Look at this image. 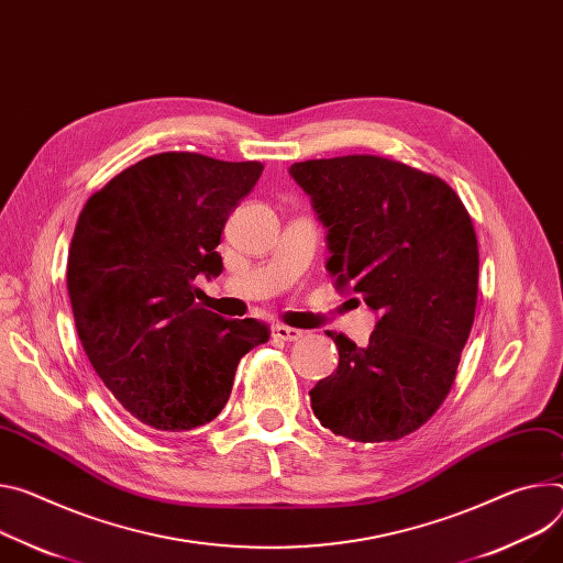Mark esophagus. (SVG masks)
I'll return each instance as SVG.
<instances>
[{"mask_svg":"<svg viewBox=\"0 0 563 563\" xmlns=\"http://www.w3.org/2000/svg\"><path fill=\"white\" fill-rule=\"evenodd\" d=\"M272 332H274L276 339H283V341H298V339L302 336V330L289 328V325H283V323H276V325L272 328Z\"/></svg>","mask_w":563,"mask_h":563,"instance_id":"esophagus-1","label":"esophagus"}]
</instances>
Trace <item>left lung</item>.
I'll use <instances>...</instances> for the list:
<instances>
[{"mask_svg":"<svg viewBox=\"0 0 563 563\" xmlns=\"http://www.w3.org/2000/svg\"><path fill=\"white\" fill-rule=\"evenodd\" d=\"M328 227V272L382 317L362 347L332 334L339 368L312 390L314 416L354 442L418 431L446 399L478 300V240L440 177L377 155L289 168Z\"/></svg>","mask_w":563,"mask_h":563,"instance_id":"1","label":"left lung"}]
</instances>
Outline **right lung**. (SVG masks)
<instances>
[{
    "instance_id": "obj_1",
    "label": "right lung",
    "mask_w": 563,
    "mask_h": 563,
    "mask_svg": "<svg viewBox=\"0 0 563 563\" xmlns=\"http://www.w3.org/2000/svg\"><path fill=\"white\" fill-rule=\"evenodd\" d=\"M263 168L162 152L110 179L78 216L67 261L76 330L98 377L147 429L216 420L242 356L269 341L263 321L201 308L192 285L222 274L224 224Z\"/></svg>"
}]
</instances>
